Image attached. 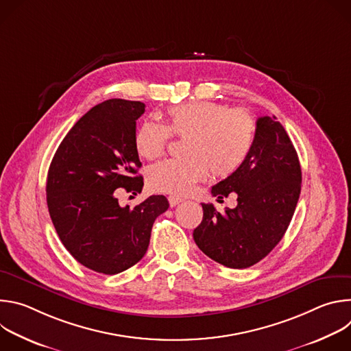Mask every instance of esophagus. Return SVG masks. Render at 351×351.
Listing matches in <instances>:
<instances>
[{"label": "esophagus", "mask_w": 351, "mask_h": 351, "mask_svg": "<svg viewBox=\"0 0 351 351\" xmlns=\"http://www.w3.org/2000/svg\"><path fill=\"white\" fill-rule=\"evenodd\" d=\"M168 202H169V206L171 207H176L178 204H180L183 199L182 198H179V197H175V195H169L168 197Z\"/></svg>", "instance_id": "34e87169"}]
</instances>
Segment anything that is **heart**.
<instances>
[{"instance_id":"b5f03b06","label":"heart","mask_w":351,"mask_h":351,"mask_svg":"<svg viewBox=\"0 0 351 351\" xmlns=\"http://www.w3.org/2000/svg\"><path fill=\"white\" fill-rule=\"evenodd\" d=\"M169 132L184 137L183 157L161 161L147 171L153 191L182 195L211 171L215 178L236 172L256 137V121L245 110H228L214 101H190L168 110L167 126L145 121L134 134L140 157L154 160L165 152Z\"/></svg>"}]
</instances>
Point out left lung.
Masks as SVG:
<instances>
[{
	"instance_id": "left-lung-1",
	"label": "left lung",
	"mask_w": 351,
	"mask_h": 351,
	"mask_svg": "<svg viewBox=\"0 0 351 351\" xmlns=\"http://www.w3.org/2000/svg\"><path fill=\"white\" fill-rule=\"evenodd\" d=\"M300 190L302 168L290 137L275 117L258 118L247 158L211 190L218 198L236 193L237 206L221 214L213 204H202L203 221L193 232L195 244L228 268L257 264L287 230Z\"/></svg>"
}]
</instances>
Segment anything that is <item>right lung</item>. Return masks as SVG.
Segmentation results:
<instances>
[{
    "label": "right lung",
    "instance_id": "add662e5",
    "mask_svg": "<svg viewBox=\"0 0 351 351\" xmlns=\"http://www.w3.org/2000/svg\"><path fill=\"white\" fill-rule=\"evenodd\" d=\"M140 101L112 98L93 107L68 132L47 176V206L72 257L86 268L115 275L145 254L156 218L169 203L149 195L121 207L117 189L140 193L143 178L134 147Z\"/></svg>",
    "mask_w": 351,
    "mask_h": 351
}]
</instances>
